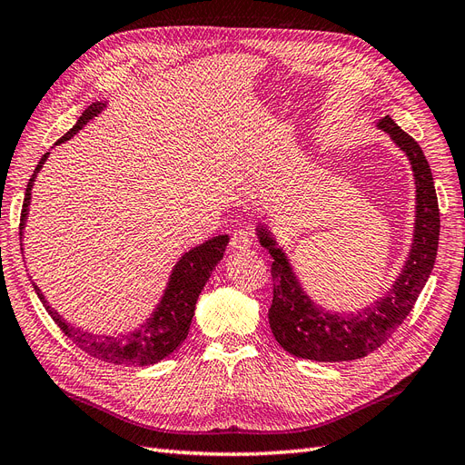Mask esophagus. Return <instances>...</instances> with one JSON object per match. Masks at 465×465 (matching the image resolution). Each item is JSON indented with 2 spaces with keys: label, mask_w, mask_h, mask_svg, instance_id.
Masks as SVG:
<instances>
[{
  "label": "esophagus",
  "mask_w": 465,
  "mask_h": 465,
  "mask_svg": "<svg viewBox=\"0 0 465 465\" xmlns=\"http://www.w3.org/2000/svg\"><path fill=\"white\" fill-rule=\"evenodd\" d=\"M250 246H252V238L246 231L238 229V231L232 232V236H231V248L232 250H246Z\"/></svg>",
  "instance_id": "1"
}]
</instances>
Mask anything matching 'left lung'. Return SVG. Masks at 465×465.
Returning a JSON list of instances; mask_svg holds the SVG:
<instances>
[{
	"label": "left lung",
	"mask_w": 465,
	"mask_h": 465,
	"mask_svg": "<svg viewBox=\"0 0 465 465\" xmlns=\"http://www.w3.org/2000/svg\"><path fill=\"white\" fill-rule=\"evenodd\" d=\"M378 128L386 132L391 142L410 159L417 193L411 250L401 267V273L384 297L357 312L340 314L323 311L301 287L299 277L294 275L283 248L277 246L270 227L263 223L256 227L260 244L267 248L273 258V301L270 314H267L270 328L277 343L299 359L341 362L372 353L386 343L388 337L411 312L434 267L436 250H439L440 213L425 153L390 116L380 120Z\"/></svg>",
	"instance_id": "1"
}]
</instances>
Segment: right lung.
<instances>
[{
    "instance_id": "obj_1",
    "label": "right lung",
    "mask_w": 465,
    "mask_h": 465,
    "mask_svg": "<svg viewBox=\"0 0 465 465\" xmlns=\"http://www.w3.org/2000/svg\"><path fill=\"white\" fill-rule=\"evenodd\" d=\"M104 108H106V103H93L89 108H85V112L79 116L74 128L69 130L64 137H60L58 142H55V145L72 139L83 125L91 122L94 116L101 114ZM48 154L50 153H46L45 157L40 159L29 180V184H26L21 223H19L21 241H23L26 217H29L31 190L35 186V178L40 173L42 164L46 163ZM227 244H229V234H219L211 238V241H205L203 244L186 252V254L182 256L173 267V273L168 277L164 294L161 297L157 308L153 311V314L137 330L122 333V335L91 333L74 326V323H69L64 316H60L54 311L33 279L31 283L38 294L40 302L45 304L46 312L81 351H85V353H89L98 361H106L112 364L147 367V364H154L171 353H174V351L182 345V341L186 340V335L190 331V323L193 318V311H195V302H198L200 292L209 281L211 272H213L215 265L223 260V252L227 248ZM21 250H23V244H21Z\"/></svg>"
}]
</instances>
